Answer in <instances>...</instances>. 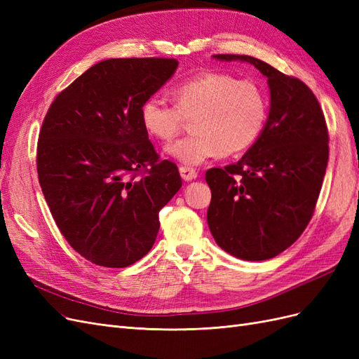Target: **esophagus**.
<instances>
[{"instance_id": "esophagus-1", "label": "esophagus", "mask_w": 359, "mask_h": 359, "mask_svg": "<svg viewBox=\"0 0 359 359\" xmlns=\"http://www.w3.org/2000/svg\"><path fill=\"white\" fill-rule=\"evenodd\" d=\"M180 173H181V178L184 181H191V180H194V178L198 177L196 169L189 168V166H181L180 168Z\"/></svg>"}]
</instances>
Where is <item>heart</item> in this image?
Wrapping results in <instances>:
<instances>
[{"label": "heart", "instance_id": "b5f03b06", "mask_svg": "<svg viewBox=\"0 0 359 359\" xmlns=\"http://www.w3.org/2000/svg\"><path fill=\"white\" fill-rule=\"evenodd\" d=\"M175 104L151 95L140 107L147 132L170 142L191 119V135L168 147V153L186 165H201L217 154L231 157L252 147L268 116L264 90L248 79L205 72L172 90Z\"/></svg>", "mask_w": 359, "mask_h": 359}]
</instances>
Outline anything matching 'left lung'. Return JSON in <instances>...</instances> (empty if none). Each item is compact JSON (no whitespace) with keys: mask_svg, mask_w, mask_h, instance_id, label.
<instances>
[{"mask_svg":"<svg viewBox=\"0 0 359 359\" xmlns=\"http://www.w3.org/2000/svg\"><path fill=\"white\" fill-rule=\"evenodd\" d=\"M214 57L247 61L266 76L271 109L241 160L206 170V219L224 252L266 260L295 243L311 220L328 165L327 121L316 95L298 78L248 55Z\"/></svg>","mask_w":359,"mask_h":359,"instance_id":"obj_1","label":"left lung"}]
</instances>
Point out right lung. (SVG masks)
Returning <instances> with one entry per match:
<instances>
[{
	"label": "right lung",
	"mask_w": 359,
	"mask_h": 359,
	"mask_svg": "<svg viewBox=\"0 0 359 359\" xmlns=\"http://www.w3.org/2000/svg\"><path fill=\"white\" fill-rule=\"evenodd\" d=\"M175 58H112L81 74L49 106L37 142L39 182L60 232L106 268L142 259L158 212L181 189L175 163L148 139L140 107L175 73Z\"/></svg>",
	"instance_id": "add662e5"
}]
</instances>
